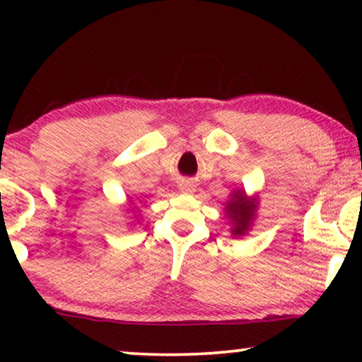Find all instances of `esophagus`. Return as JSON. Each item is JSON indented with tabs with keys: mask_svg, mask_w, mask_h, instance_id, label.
<instances>
[{
	"mask_svg": "<svg viewBox=\"0 0 362 362\" xmlns=\"http://www.w3.org/2000/svg\"><path fill=\"white\" fill-rule=\"evenodd\" d=\"M180 189H181V192H185V194H192V192L196 191V186L192 185V182H189V181H185L180 186Z\"/></svg>",
	"mask_w": 362,
	"mask_h": 362,
	"instance_id": "esophagus-1",
	"label": "esophagus"
}]
</instances>
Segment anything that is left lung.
<instances>
[{"mask_svg":"<svg viewBox=\"0 0 362 362\" xmlns=\"http://www.w3.org/2000/svg\"><path fill=\"white\" fill-rule=\"evenodd\" d=\"M259 207V196H247L244 189L230 192V199L226 202V216L230 221L232 237H242L250 230Z\"/></svg>","mask_w":362,"mask_h":362,"instance_id":"8db88e82","label":"left lung"}]
</instances>
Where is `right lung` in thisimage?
I'll list each match as a JSON object with an SVG mask.
<instances>
[{"label": "right lung", "instance_id": "right-lung-1", "mask_svg": "<svg viewBox=\"0 0 362 362\" xmlns=\"http://www.w3.org/2000/svg\"><path fill=\"white\" fill-rule=\"evenodd\" d=\"M133 209H135V207H133ZM133 209H127V211H130V212H133ZM135 219H136V217H135Z\"/></svg>", "mask_w": 362, "mask_h": 362}]
</instances>
